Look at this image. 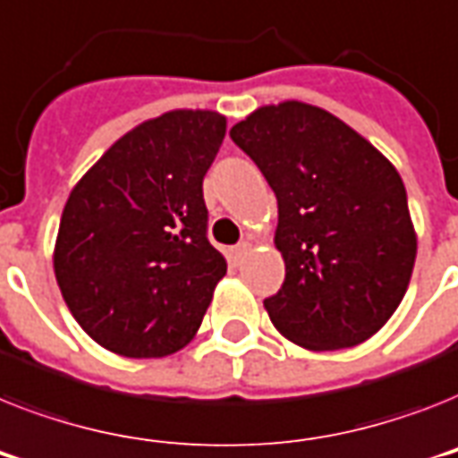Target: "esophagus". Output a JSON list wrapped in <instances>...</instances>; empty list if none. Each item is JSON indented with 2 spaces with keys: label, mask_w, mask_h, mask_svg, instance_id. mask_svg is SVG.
Returning a JSON list of instances; mask_svg holds the SVG:
<instances>
[{
  "label": "esophagus",
  "mask_w": 458,
  "mask_h": 458,
  "mask_svg": "<svg viewBox=\"0 0 458 458\" xmlns=\"http://www.w3.org/2000/svg\"><path fill=\"white\" fill-rule=\"evenodd\" d=\"M249 251H251V242H240L237 247H233V261L240 266V263L247 259Z\"/></svg>",
  "instance_id": "34e87169"
}]
</instances>
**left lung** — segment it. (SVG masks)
<instances>
[{"mask_svg":"<svg viewBox=\"0 0 458 458\" xmlns=\"http://www.w3.org/2000/svg\"><path fill=\"white\" fill-rule=\"evenodd\" d=\"M277 197L284 282L263 301L306 351L351 348L381 329L410 287L416 230L397 169L318 106H263L230 129Z\"/></svg>","mask_w":458,"mask_h":458,"instance_id":"1","label":"left lung"}]
</instances>
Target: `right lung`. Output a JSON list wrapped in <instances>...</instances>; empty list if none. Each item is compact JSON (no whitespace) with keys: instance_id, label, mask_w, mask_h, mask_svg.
I'll list each match as a JSON object with an SVG mask.
<instances>
[{"instance_id":"add662e5","label":"right lung","mask_w":458,"mask_h":458,"mask_svg":"<svg viewBox=\"0 0 458 458\" xmlns=\"http://www.w3.org/2000/svg\"><path fill=\"white\" fill-rule=\"evenodd\" d=\"M223 139V114L171 110L114 140L70 192L55 282L106 351L166 358L195 338L228 270L207 240L202 195Z\"/></svg>"}]
</instances>
